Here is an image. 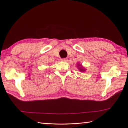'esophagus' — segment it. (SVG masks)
<instances>
[{
	"label": "esophagus",
	"mask_w": 128,
	"mask_h": 128,
	"mask_svg": "<svg viewBox=\"0 0 128 128\" xmlns=\"http://www.w3.org/2000/svg\"><path fill=\"white\" fill-rule=\"evenodd\" d=\"M61 61L67 62V61H68V59H67V58H64V59H61Z\"/></svg>",
	"instance_id": "obj_1"
}]
</instances>
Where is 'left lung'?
Wrapping results in <instances>:
<instances>
[{
	"mask_svg": "<svg viewBox=\"0 0 128 128\" xmlns=\"http://www.w3.org/2000/svg\"><path fill=\"white\" fill-rule=\"evenodd\" d=\"M81 70H82V69H81Z\"/></svg>",
	"mask_w": 128,
	"mask_h": 128,
	"instance_id": "8db88e82",
	"label": "left lung"
}]
</instances>
